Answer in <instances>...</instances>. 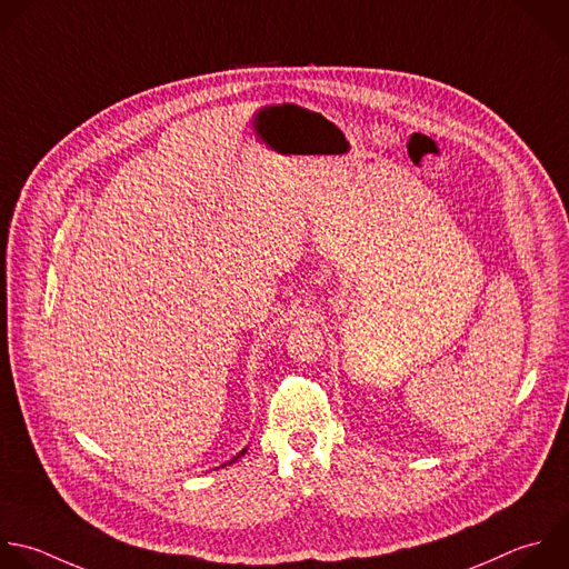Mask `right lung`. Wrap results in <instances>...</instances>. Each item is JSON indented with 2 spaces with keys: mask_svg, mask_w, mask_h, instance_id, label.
Here are the masks:
<instances>
[{
  "mask_svg": "<svg viewBox=\"0 0 569 569\" xmlns=\"http://www.w3.org/2000/svg\"><path fill=\"white\" fill-rule=\"evenodd\" d=\"M243 453H246V449H243V451H241V453H239V456H237V458H241V456H243ZM237 458H232V460H230V465H232V462H237Z\"/></svg>",
  "mask_w": 569,
  "mask_h": 569,
  "instance_id": "right-lung-1",
  "label": "right lung"
}]
</instances>
